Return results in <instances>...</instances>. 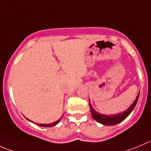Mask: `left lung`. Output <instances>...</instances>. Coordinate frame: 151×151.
<instances>
[{
	"label": "left lung",
	"mask_w": 151,
	"mask_h": 151,
	"mask_svg": "<svg viewBox=\"0 0 151 151\" xmlns=\"http://www.w3.org/2000/svg\"><path fill=\"white\" fill-rule=\"evenodd\" d=\"M139 93L138 94L137 97H136V100L134 101V102L129 106V107L127 109L124 111L123 112H121V113L115 114V115H104V114H101L99 112H96L95 109H93L92 106H91V104L89 103V106L90 109H91V113L92 115V118L95 119L96 122H99V123L102 124L104 125H115L117 124H119L122 122L123 120H124L125 118L131 113V112L133 110V109L136 106V104H137L138 99H139Z\"/></svg>",
	"instance_id": "left-lung-1"
}]
</instances>
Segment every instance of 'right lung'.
Returning <instances> with one entry per match:
<instances>
[{
    "label": "right lung",
    "mask_w": 151,
    "mask_h": 151,
    "mask_svg": "<svg viewBox=\"0 0 151 151\" xmlns=\"http://www.w3.org/2000/svg\"><path fill=\"white\" fill-rule=\"evenodd\" d=\"M61 119H62V118H60L59 120L56 121V122H53V123H51V124H38V125H39V126H42V127H53V126H55L56 124H57L60 122V120H61ZM29 122H31V121H29Z\"/></svg>",
    "instance_id": "1"
}]
</instances>
